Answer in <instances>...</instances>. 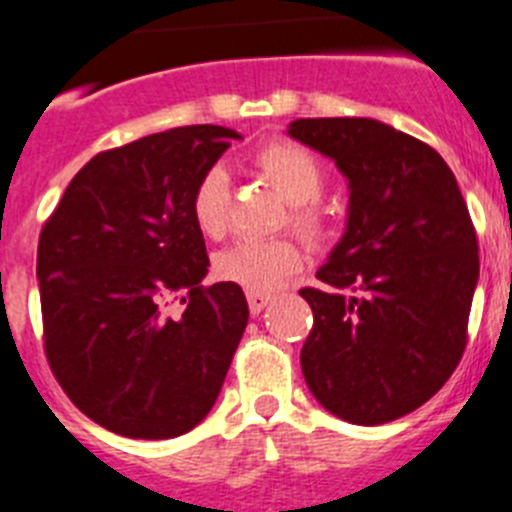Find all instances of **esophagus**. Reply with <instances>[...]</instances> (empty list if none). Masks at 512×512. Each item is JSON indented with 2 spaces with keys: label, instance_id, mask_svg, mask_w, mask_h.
Wrapping results in <instances>:
<instances>
[{
  "label": "esophagus",
  "instance_id": "1",
  "mask_svg": "<svg viewBox=\"0 0 512 512\" xmlns=\"http://www.w3.org/2000/svg\"><path fill=\"white\" fill-rule=\"evenodd\" d=\"M270 298H273L270 293H252V290H250V293H247V303H250V311L260 313L262 308L270 303Z\"/></svg>",
  "mask_w": 512,
  "mask_h": 512
}]
</instances>
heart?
<instances>
[{
	"instance_id": "heart-1",
	"label": "heart",
	"mask_w": 512,
	"mask_h": 512,
	"mask_svg": "<svg viewBox=\"0 0 512 512\" xmlns=\"http://www.w3.org/2000/svg\"><path fill=\"white\" fill-rule=\"evenodd\" d=\"M255 170L265 178L280 199L290 204V224L311 242L326 237V219L311 201L321 196L324 168L319 158L288 140L267 142L252 160ZM229 178L227 170L214 165L199 178L191 196L193 222L209 239H222L229 232ZM303 265V250L296 239H242L229 250L216 255V275L229 283H237L252 293H270L296 275Z\"/></svg>"
}]
</instances>
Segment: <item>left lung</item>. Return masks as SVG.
<instances>
[{
	"label": "left lung",
	"mask_w": 512,
	"mask_h": 512,
	"mask_svg": "<svg viewBox=\"0 0 512 512\" xmlns=\"http://www.w3.org/2000/svg\"><path fill=\"white\" fill-rule=\"evenodd\" d=\"M288 135L349 181L347 229L303 288L301 370L342 421L380 426L441 390L464 354L480 278L467 204L434 147L367 117L296 119Z\"/></svg>",
	"instance_id": "obj_1"
}]
</instances>
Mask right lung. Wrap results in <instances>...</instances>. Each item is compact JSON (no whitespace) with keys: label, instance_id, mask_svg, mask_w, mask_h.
Returning a JSON list of instances; mask_svg holds the SVG:
<instances>
[{"label":"right lung","instance_id":"1","mask_svg":"<svg viewBox=\"0 0 512 512\" xmlns=\"http://www.w3.org/2000/svg\"><path fill=\"white\" fill-rule=\"evenodd\" d=\"M242 135L193 124L99 153L68 183L38 245L45 357L78 411L127 439H176L219 398L250 308L201 285L193 188ZM170 297L184 311L170 317Z\"/></svg>","mask_w":512,"mask_h":512}]
</instances>
